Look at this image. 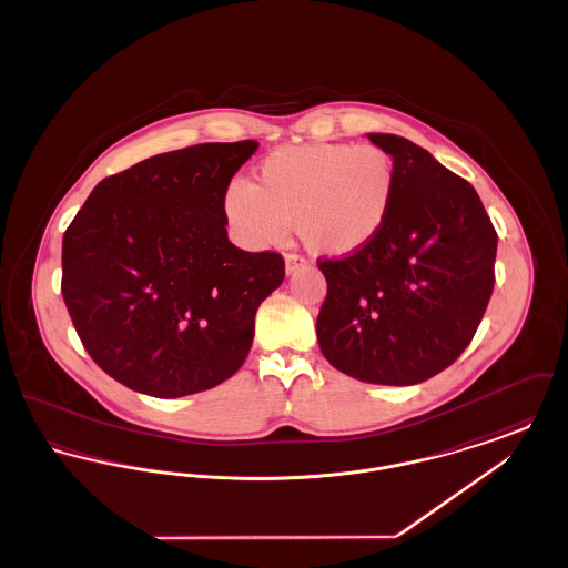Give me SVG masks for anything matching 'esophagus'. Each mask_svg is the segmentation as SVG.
Wrapping results in <instances>:
<instances>
[{"instance_id": "1", "label": "esophagus", "mask_w": 568, "mask_h": 568, "mask_svg": "<svg viewBox=\"0 0 568 568\" xmlns=\"http://www.w3.org/2000/svg\"><path fill=\"white\" fill-rule=\"evenodd\" d=\"M302 268H306V260H304V257H300L296 253L285 255V272H287V274H296V272L302 271Z\"/></svg>"}]
</instances>
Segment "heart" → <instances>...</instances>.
<instances>
[{
    "label": "heart",
    "instance_id": "obj_1",
    "mask_svg": "<svg viewBox=\"0 0 568 568\" xmlns=\"http://www.w3.org/2000/svg\"><path fill=\"white\" fill-rule=\"evenodd\" d=\"M396 193V163L377 144H304L266 155L253 185L232 181L221 211L246 246L281 244L296 223L306 251L347 260L377 243Z\"/></svg>",
    "mask_w": 568,
    "mask_h": 568
}]
</instances>
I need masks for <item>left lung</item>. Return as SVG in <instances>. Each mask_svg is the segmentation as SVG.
I'll use <instances>...</instances> for the list:
<instances>
[{
    "mask_svg": "<svg viewBox=\"0 0 568 568\" xmlns=\"http://www.w3.org/2000/svg\"><path fill=\"white\" fill-rule=\"evenodd\" d=\"M398 170V193L377 243L324 260L317 317L325 359L375 385H415L468 347L494 290L498 236L473 185L415 142L366 134Z\"/></svg>",
    "mask_w": 568,
    "mask_h": 568,
    "instance_id": "1",
    "label": "left lung"
}]
</instances>
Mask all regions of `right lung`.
<instances>
[{
  "mask_svg": "<svg viewBox=\"0 0 568 568\" xmlns=\"http://www.w3.org/2000/svg\"><path fill=\"white\" fill-rule=\"evenodd\" d=\"M255 140L170 151L98 183L63 234L61 294L93 362L130 389L181 398L243 366L278 253L230 243L223 191Z\"/></svg>",
  "mask_w": 568,
  "mask_h": 568,
  "instance_id": "1",
  "label": "right lung"
}]
</instances>
